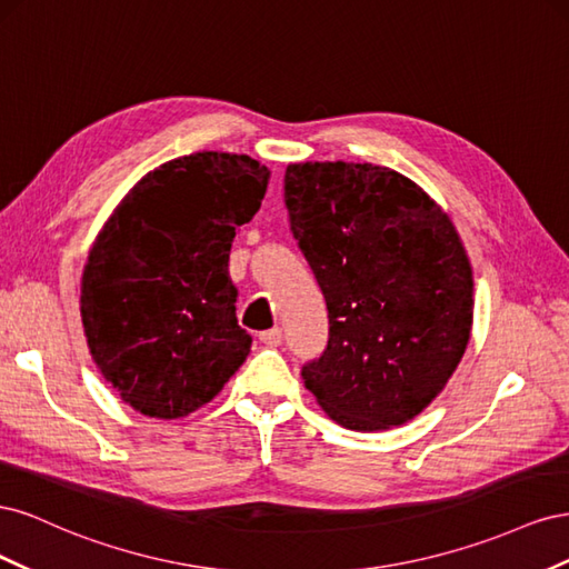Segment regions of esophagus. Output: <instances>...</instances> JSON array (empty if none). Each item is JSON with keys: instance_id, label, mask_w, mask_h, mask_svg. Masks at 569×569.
<instances>
[{"instance_id": "34e87169", "label": "esophagus", "mask_w": 569, "mask_h": 569, "mask_svg": "<svg viewBox=\"0 0 569 569\" xmlns=\"http://www.w3.org/2000/svg\"><path fill=\"white\" fill-rule=\"evenodd\" d=\"M258 339H261V343H266V347H280L282 343V327H272V330H266L258 335Z\"/></svg>"}]
</instances>
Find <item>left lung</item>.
Instances as JSON below:
<instances>
[{
  "mask_svg": "<svg viewBox=\"0 0 569 569\" xmlns=\"http://www.w3.org/2000/svg\"><path fill=\"white\" fill-rule=\"evenodd\" d=\"M284 203L330 318L306 389L356 432L412 420L472 330V268L451 218L396 170L347 161L289 163Z\"/></svg>",
  "mask_w": 569,
  "mask_h": 569,
  "instance_id": "8db88e82",
  "label": "left lung"
}]
</instances>
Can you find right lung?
<instances>
[{
	"label": "right lung",
	"mask_w": 569,
	"mask_h": 569,
	"mask_svg": "<svg viewBox=\"0 0 569 569\" xmlns=\"http://www.w3.org/2000/svg\"><path fill=\"white\" fill-rule=\"evenodd\" d=\"M268 180L244 153H189L147 173L97 234L80 284L84 337L104 380L142 416H189L247 360L228 261Z\"/></svg>",
	"instance_id": "right-lung-1"
}]
</instances>
